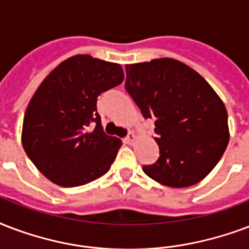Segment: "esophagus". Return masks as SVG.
<instances>
[{
    "label": "esophagus",
    "instance_id": "34e87169",
    "mask_svg": "<svg viewBox=\"0 0 249 249\" xmlns=\"http://www.w3.org/2000/svg\"><path fill=\"white\" fill-rule=\"evenodd\" d=\"M136 140H137V137H136V136H134L133 133H129L128 136L125 137V142H126L128 145H133V143L136 142Z\"/></svg>",
    "mask_w": 249,
    "mask_h": 249
}]
</instances>
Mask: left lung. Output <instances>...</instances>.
<instances>
[{"label":"left lung","mask_w":249,"mask_h":249,"mask_svg":"<svg viewBox=\"0 0 249 249\" xmlns=\"http://www.w3.org/2000/svg\"><path fill=\"white\" fill-rule=\"evenodd\" d=\"M125 89L145 119H154L159 158L146 175L171 188L204 179L225 153L230 133L221 98L196 70L174 58L125 65Z\"/></svg>","instance_id":"1"}]
</instances>
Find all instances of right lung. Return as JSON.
I'll return each instance as SVG.
<instances>
[{
  "label": "right lung",
  "mask_w": 249,
  "mask_h": 249,
  "mask_svg": "<svg viewBox=\"0 0 249 249\" xmlns=\"http://www.w3.org/2000/svg\"><path fill=\"white\" fill-rule=\"evenodd\" d=\"M123 81L119 64L89 54L70 57L45 77L24 113L22 145L47 179L78 187L109 170L121 141L103 132L96 99Z\"/></svg>",
  "instance_id": "1"
}]
</instances>
